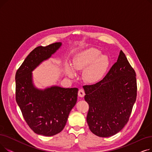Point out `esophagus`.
Returning a JSON list of instances; mask_svg holds the SVG:
<instances>
[{"instance_id": "esophagus-1", "label": "esophagus", "mask_w": 152, "mask_h": 152, "mask_svg": "<svg viewBox=\"0 0 152 152\" xmlns=\"http://www.w3.org/2000/svg\"><path fill=\"white\" fill-rule=\"evenodd\" d=\"M78 95H79V97H83L84 95H85L84 91L83 89H80V90H79V92H78Z\"/></svg>"}]
</instances>
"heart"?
Returning <instances> with one entry per match:
<instances>
[{"mask_svg": "<svg viewBox=\"0 0 152 152\" xmlns=\"http://www.w3.org/2000/svg\"><path fill=\"white\" fill-rule=\"evenodd\" d=\"M110 65V60L107 55H102V52L95 48H89L77 53L73 60V67L70 64H66V71L69 77H73L75 76L74 69L84 70V81L95 84L104 77Z\"/></svg>", "mask_w": 152, "mask_h": 152, "instance_id": "1", "label": "heart"}]
</instances>
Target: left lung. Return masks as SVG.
<instances>
[{
    "instance_id": "1",
    "label": "left lung",
    "mask_w": 152,
    "mask_h": 152,
    "mask_svg": "<svg viewBox=\"0 0 152 152\" xmlns=\"http://www.w3.org/2000/svg\"><path fill=\"white\" fill-rule=\"evenodd\" d=\"M135 76L121 50L117 61L102 80L83 86L84 99L89 106L87 122L93 134L101 137L112 136L128 122L137 97Z\"/></svg>"
}]
</instances>
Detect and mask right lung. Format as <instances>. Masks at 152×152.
Masks as SVG:
<instances>
[{"mask_svg":"<svg viewBox=\"0 0 152 152\" xmlns=\"http://www.w3.org/2000/svg\"><path fill=\"white\" fill-rule=\"evenodd\" d=\"M61 45V42H55L35 48L15 75L16 101L23 118L35 133L45 136H52L63 129L77 102V88L53 86L42 90L33 84L32 72Z\"/></svg>","mask_w":152,"mask_h":152,"instance_id":"obj_1","label":"right lung"}]
</instances>
